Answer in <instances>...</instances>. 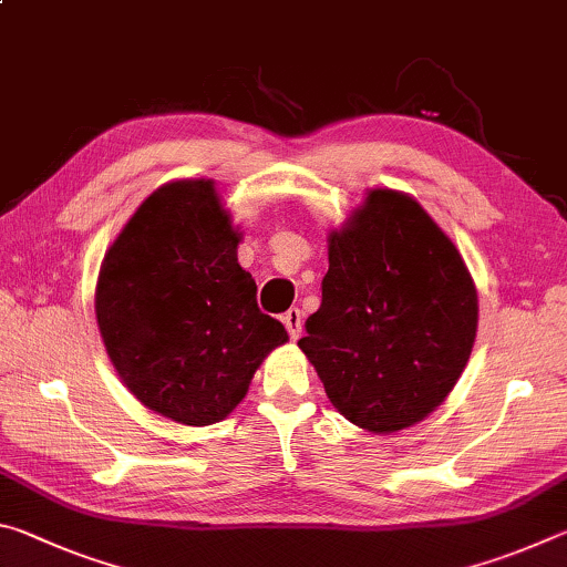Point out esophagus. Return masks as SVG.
Returning a JSON list of instances; mask_svg holds the SVG:
<instances>
[{"instance_id": "34e87169", "label": "esophagus", "mask_w": 567, "mask_h": 567, "mask_svg": "<svg viewBox=\"0 0 567 567\" xmlns=\"http://www.w3.org/2000/svg\"><path fill=\"white\" fill-rule=\"evenodd\" d=\"M282 322H285V328H287V332H290L292 340L300 338V332H302V312L297 310V307H290V310L282 315Z\"/></svg>"}]
</instances>
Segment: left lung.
<instances>
[{
	"instance_id": "1",
	"label": "left lung",
	"mask_w": 567,
	"mask_h": 567,
	"mask_svg": "<svg viewBox=\"0 0 567 567\" xmlns=\"http://www.w3.org/2000/svg\"><path fill=\"white\" fill-rule=\"evenodd\" d=\"M297 342L334 408L370 433L427 417L463 375L477 295L463 257L415 199L372 189L330 235L322 305Z\"/></svg>"
}]
</instances>
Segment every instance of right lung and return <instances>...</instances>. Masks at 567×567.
Returning <instances> with one entry per match:
<instances>
[{
	"mask_svg": "<svg viewBox=\"0 0 567 567\" xmlns=\"http://www.w3.org/2000/svg\"><path fill=\"white\" fill-rule=\"evenodd\" d=\"M237 243L213 182L182 179L152 192L104 255L94 310L110 360L142 405L182 425L227 417L287 340Z\"/></svg>",
	"mask_w": 567,
	"mask_h": 567,
	"instance_id": "right-lung-1",
	"label": "right lung"
}]
</instances>
